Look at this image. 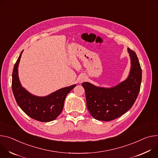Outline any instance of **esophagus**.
Segmentation results:
<instances>
[{
  "label": "esophagus",
  "instance_id": "34e87169",
  "mask_svg": "<svg viewBox=\"0 0 158 158\" xmlns=\"http://www.w3.org/2000/svg\"><path fill=\"white\" fill-rule=\"evenodd\" d=\"M85 79H86V78H85V76H81V77L80 78L79 82H80V83H81V82H82V81H83Z\"/></svg>",
  "mask_w": 158,
  "mask_h": 158
}]
</instances>
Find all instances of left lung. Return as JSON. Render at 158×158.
Here are the masks:
<instances>
[{"label":"left lung","mask_w":158,"mask_h":158,"mask_svg":"<svg viewBox=\"0 0 158 158\" xmlns=\"http://www.w3.org/2000/svg\"><path fill=\"white\" fill-rule=\"evenodd\" d=\"M131 69L127 78L117 85L105 88L89 82L85 89L86 106L92 116L99 120L110 121L127 112L134 103L141 87L142 69L135 52L127 48Z\"/></svg>","instance_id":"left-lung-1"}]
</instances>
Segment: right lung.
I'll list each match as a JSON object with an SVG mask.
<instances>
[{
	"label": "right lung",
	"instance_id": "right-lung-1",
	"mask_svg": "<svg viewBox=\"0 0 158 158\" xmlns=\"http://www.w3.org/2000/svg\"><path fill=\"white\" fill-rule=\"evenodd\" d=\"M23 51L13 69L12 89L19 107L30 117L44 122L56 119L61 114L65 98L77 86L76 84L64 87L44 97L32 95L22 86L18 75V67Z\"/></svg>",
	"mask_w": 158,
	"mask_h": 158
}]
</instances>
